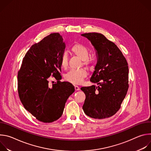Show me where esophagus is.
<instances>
[{
  "label": "esophagus",
  "instance_id": "obj_1",
  "mask_svg": "<svg viewBox=\"0 0 151 151\" xmlns=\"http://www.w3.org/2000/svg\"><path fill=\"white\" fill-rule=\"evenodd\" d=\"M75 90H76V91H78V90H80V88L78 87V86H77V85H75Z\"/></svg>",
  "mask_w": 151,
  "mask_h": 151
}]
</instances>
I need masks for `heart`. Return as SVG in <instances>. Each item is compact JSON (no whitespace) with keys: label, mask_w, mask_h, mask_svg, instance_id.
I'll list each match as a JSON object with an SVG mask.
<instances>
[{"label":"heart","mask_w":151,"mask_h":151,"mask_svg":"<svg viewBox=\"0 0 151 151\" xmlns=\"http://www.w3.org/2000/svg\"><path fill=\"white\" fill-rule=\"evenodd\" d=\"M71 52L75 55L79 57L83 61V65L86 68H90L92 62L88 58L89 51L88 48L81 44H75L70 48ZM60 66L63 69H66L68 66V58L66 54H63L60 58ZM87 72L84 69H72L65 75L64 79L67 81L73 84L81 83L83 79L87 77Z\"/></svg>","instance_id":"heart-1"}]
</instances>
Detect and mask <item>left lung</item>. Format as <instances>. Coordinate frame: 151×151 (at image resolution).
<instances>
[{"label": "left lung", "instance_id": "left-lung-1", "mask_svg": "<svg viewBox=\"0 0 151 151\" xmlns=\"http://www.w3.org/2000/svg\"><path fill=\"white\" fill-rule=\"evenodd\" d=\"M89 39L97 51V63L90 81L99 85L81 88L86 97L82 109L87 116L104 119L120 109L128 89V66L115 43L99 33L81 35Z\"/></svg>", "mask_w": 151, "mask_h": 151}]
</instances>
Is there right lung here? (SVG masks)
<instances>
[{
    "label": "right lung",
    "instance_id": "obj_1",
    "mask_svg": "<svg viewBox=\"0 0 151 151\" xmlns=\"http://www.w3.org/2000/svg\"><path fill=\"white\" fill-rule=\"evenodd\" d=\"M65 44L58 33L35 43L26 52L18 72V93L24 108L37 120L52 122L59 119L74 86L61 82L60 58ZM51 76L58 80L48 85Z\"/></svg>",
    "mask_w": 151,
    "mask_h": 151
}]
</instances>
